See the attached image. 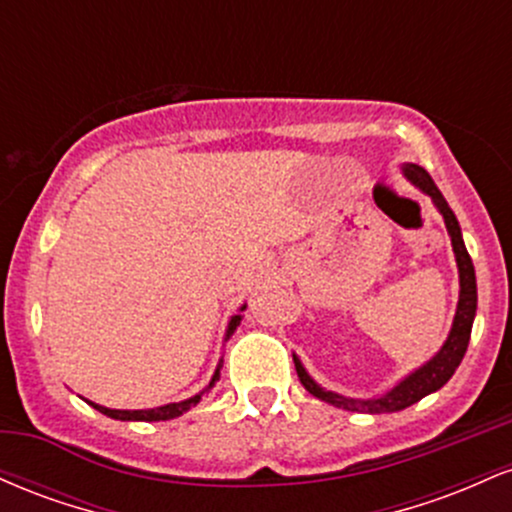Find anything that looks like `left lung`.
Returning a JSON list of instances; mask_svg holds the SVG:
<instances>
[{
	"instance_id": "1",
	"label": "left lung",
	"mask_w": 512,
	"mask_h": 512,
	"mask_svg": "<svg viewBox=\"0 0 512 512\" xmlns=\"http://www.w3.org/2000/svg\"><path fill=\"white\" fill-rule=\"evenodd\" d=\"M404 175H407L414 185H419L426 195H431L433 202H436V207L440 209V214H443L445 226H448V233L452 238V250H455L457 267H460V303H457L455 322H452L450 337L448 342L443 344V349H440L438 354L426 363V366L414 370V373H411L409 378H404L395 390H390L380 399H366V402H358V399H346V397L334 395V392L322 390V387L317 385L308 373H305L301 361L293 356L296 373L298 378H301L305 390H308L313 397L322 399V402L334 404V407L346 409V411L390 414V411L407 409L411 404L419 402V399L431 395V392L440 390V387L452 378V373H455L457 366L462 363L464 351H467L469 346V337H472V322H474V315H477V276H474L472 257H469L467 248H464L460 223H457L455 214H452V209L448 207V202H445V197L440 195L436 182H433V178L424 168L416 166V163H407V166H404Z\"/></svg>"
}]
</instances>
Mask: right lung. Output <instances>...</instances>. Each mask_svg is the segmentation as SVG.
<instances>
[{"label": "right lung", "mask_w": 512, "mask_h": 512, "mask_svg": "<svg viewBox=\"0 0 512 512\" xmlns=\"http://www.w3.org/2000/svg\"><path fill=\"white\" fill-rule=\"evenodd\" d=\"M238 325H240V315H236L231 322H228V334H226V337H231L233 330H236ZM219 370H221V363H219V368H216L214 378H211L209 390L216 385V380H219ZM199 399H202V395H195V397L185 399V402H178V404H166V407H158V409H137V411L105 409V407H101V404H93V402H88V404H91L93 409L101 411V414L110 416V419H120V421H168V419H175V416L185 414V411L190 409V407H195Z\"/></svg>", "instance_id": "right-lung-1"}]
</instances>
